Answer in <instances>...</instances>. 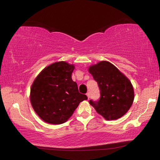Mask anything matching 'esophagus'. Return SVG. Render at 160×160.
I'll return each mask as SVG.
<instances>
[{
    "label": "esophagus",
    "instance_id": "esophagus-1",
    "mask_svg": "<svg viewBox=\"0 0 160 160\" xmlns=\"http://www.w3.org/2000/svg\"><path fill=\"white\" fill-rule=\"evenodd\" d=\"M86 95H87V96L88 98V99H89V98H90V94H89V93H87Z\"/></svg>",
    "mask_w": 160,
    "mask_h": 160
}]
</instances>
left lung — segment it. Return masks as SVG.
I'll return each mask as SVG.
<instances>
[{
    "instance_id": "8db88e82",
    "label": "left lung",
    "mask_w": 160,
    "mask_h": 160,
    "mask_svg": "<svg viewBox=\"0 0 160 160\" xmlns=\"http://www.w3.org/2000/svg\"><path fill=\"white\" fill-rule=\"evenodd\" d=\"M89 73L100 91L99 100H89L98 113L107 120H117L127 113L134 100L131 82L117 67L107 61L91 66Z\"/></svg>"
}]
</instances>
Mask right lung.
<instances>
[{
  "label": "right lung",
  "instance_id": "right-lung-1",
  "mask_svg": "<svg viewBox=\"0 0 160 160\" xmlns=\"http://www.w3.org/2000/svg\"><path fill=\"white\" fill-rule=\"evenodd\" d=\"M73 64L58 62L45 67L33 81L30 101L37 115L47 123L60 124L67 121L80 102L87 100L80 93L71 78Z\"/></svg>",
  "mask_w": 160,
  "mask_h": 160
}]
</instances>
